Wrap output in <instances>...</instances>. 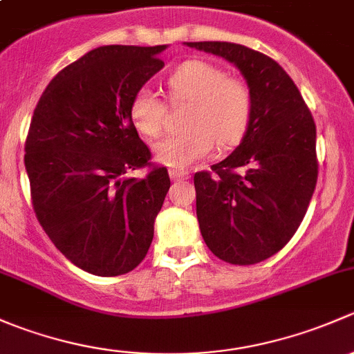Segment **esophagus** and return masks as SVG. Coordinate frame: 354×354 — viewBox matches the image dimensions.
I'll return each instance as SVG.
<instances>
[{
    "mask_svg": "<svg viewBox=\"0 0 354 354\" xmlns=\"http://www.w3.org/2000/svg\"><path fill=\"white\" fill-rule=\"evenodd\" d=\"M169 176H171V180L181 181V180H188V178H190V173H188V171H181V169H169Z\"/></svg>",
    "mask_w": 354,
    "mask_h": 354,
    "instance_id": "34e87169",
    "label": "esophagus"
}]
</instances>
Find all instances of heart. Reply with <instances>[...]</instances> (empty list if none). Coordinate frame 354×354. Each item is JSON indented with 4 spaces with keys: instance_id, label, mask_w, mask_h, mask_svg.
<instances>
[{
    "instance_id": "b5f03b06",
    "label": "heart",
    "mask_w": 354,
    "mask_h": 354,
    "mask_svg": "<svg viewBox=\"0 0 354 354\" xmlns=\"http://www.w3.org/2000/svg\"><path fill=\"white\" fill-rule=\"evenodd\" d=\"M173 102L188 104L181 133L156 142L157 162L187 167L209 156L214 140L231 147L245 135L252 114V95L243 82L230 78L223 68L202 59H190L167 77ZM130 121L144 137H157L162 130L166 106L149 88H140L130 102Z\"/></svg>"
}]
</instances>
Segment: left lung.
<instances>
[{
  "label": "left lung",
  "instance_id": "8db88e82",
  "mask_svg": "<svg viewBox=\"0 0 354 354\" xmlns=\"http://www.w3.org/2000/svg\"><path fill=\"white\" fill-rule=\"evenodd\" d=\"M240 70L252 114L240 145L212 173L195 174L203 241L221 260L262 262L279 252L305 217L317 185V130L291 77L269 56L234 42H185Z\"/></svg>",
  "mask_w": 354,
  "mask_h": 354
}]
</instances>
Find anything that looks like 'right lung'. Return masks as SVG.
Here are the masks:
<instances>
[{
	"label": "right lung",
	"instance_id": "obj_1",
	"mask_svg": "<svg viewBox=\"0 0 354 354\" xmlns=\"http://www.w3.org/2000/svg\"><path fill=\"white\" fill-rule=\"evenodd\" d=\"M167 46H101L63 68L35 106L25 142L34 212L56 248L85 272L113 277L149 252L169 190L166 167L128 178L151 151L130 102Z\"/></svg>",
	"mask_w": 354,
	"mask_h": 354
}]
</instances>
